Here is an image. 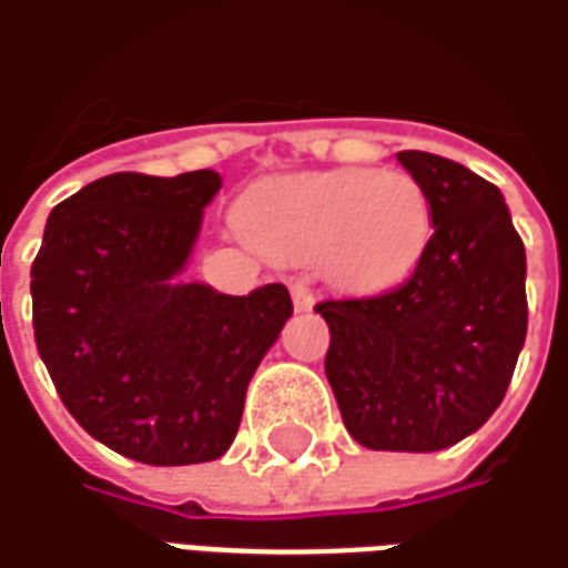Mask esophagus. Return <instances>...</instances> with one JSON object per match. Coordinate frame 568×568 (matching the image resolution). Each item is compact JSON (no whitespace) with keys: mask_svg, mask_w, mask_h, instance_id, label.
<instances>
[{"mask_svg":"<svg viewBox=\"0 0 568 568\" xmlns=\"http://www.w3.org/2000/svg\"><path fill=\"white\" fill-rule=\"evenodd\" d=\"M288 292H292V301H295V311H311L314 307V292L304 280H292Z\"/></svg>","mask_w":568,"mask_h":568,"instance_id":"34e87169","label":"esophagus"}]
</instances>
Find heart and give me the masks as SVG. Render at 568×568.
Returning a JSON list of instances; mask_svg holds the SVG:
<instances>
[{
    "label": "heart",
    "instance_id": "heart-1",
    "mask_svg": "<svg viewBox=\"0 0 568 568\" xmlns=\"http://www.w3.org/2000/svg\"><path fill=\"white\" fill-rule=\"evenodd\" d=\"M239 230L276 261L314 264L348 292L400 283L432 235V202L407 171L298 173L254 186Z\"/></svg>",
    "mask_w": 568,
    "mask_h": 568
}]
</instances>
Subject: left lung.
I'll return each mask as SVG.
<instances>
[{
  "label": "left lung",
  "instance_id": "obj_1",
  "mask_svg": "<svg viewBox=\"0 0 568 568\" xmlns=\"http://www.w3.org/2000/svg\"><path fill=\"white\" fill-rule=\"evenodd\" d=\"M397 161L429 192V245L414 273L369 298L320 301L326 379L369 450H442L500 407L526 345V245L495 183L442 154Z\"/></svg>",
  "mask_w": 568,
  "mask_h": 568
}]
</instances>
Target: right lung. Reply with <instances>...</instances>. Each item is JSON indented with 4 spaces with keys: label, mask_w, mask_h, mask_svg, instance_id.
Returning a JSON list of instances; mask_svg holds the SVG:
<instances>
[{
    "label": "right lung",
    "mask_w": 568,
    "mask_h": 568,
    "mask_svg": "<svg viewBox=\"0 0 568 568\" xmlns=\"http://www.w3.org/2000/svg\"><path fill=\"white\" fill-rule=\"evenodd\" d=\"M220 173H111L52 207L30 267L37 351L68 414L123 457L189 466L233 445L288 288L180 283Z\"/></svg>",
    "instance_id": "obj_1"
}]
</instances>
